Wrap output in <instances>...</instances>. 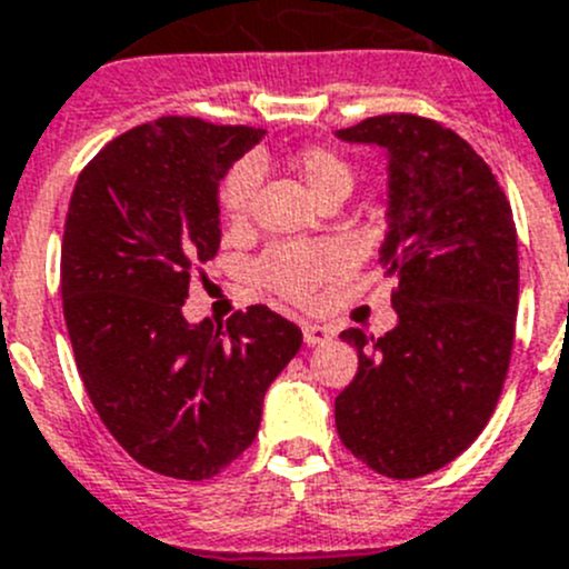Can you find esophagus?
Masks as SVG:
<instances>
[{"label":"esophagus","mask_w":569,"mask_h":569,"mask_svg":"<svg viewBox=\"0 0 569 569\" xmlns=\"http://www.w3.org/2000/svg\"><path fill=\"white\" fill-rule=\"evenodd\" d=\"M301 332H305L307 346H316V343H323V340H329V329L321 327V323H305Z\"/></svg>","instance_id":"obj_1"}]
</instances>
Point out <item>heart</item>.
I'll return each mask as SVG.
<instances>
[{
    "label": "heart",
    "mask_w": 569,
    "mask_h": 569,
    "mask_svg": "<svg viewBox=\"0 0 569 569\" xmlns=\"http://www.w3.org/2000/svg\"><path fill=\"white\" fill-rule=\"evenodd\" d=\"M290 167L299 172L305 187L318 203L332 198H346L355 187L351 164L329 148H305L290 159ZM259 187V170L253 161H240L226 176L220 187V207L231 226H246L251 218L253 194ZM340 268V253L332 246H276L259 257L253 276L264 288L284 299L305 301L327 276Z\"/></svg>",
    "instance_id": "b5f03b06"
}]
</instances>
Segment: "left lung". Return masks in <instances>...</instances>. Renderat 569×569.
<instances>
[{
  "label": "left lung",
  "instance_id": "8db88e82",
  "mask_svg": "<svg viewBox=\"0 0 569 569\" xmlns=\"http://www.w3.org/2000/svg\"><path fill=\"white\" fill-rule=\"evenodd\" d=\"M388 156L380 262L397 279V327L346 329L357 375L335 399L346 450L386 478L456 461L506 382L519 299L517 229L495 172L450 128L382 113L335 131Z\"/></svg>",
  "mask_w": 569,
  "mask_h": 569
}]
</instances>
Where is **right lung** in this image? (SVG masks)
<instances>
[{"instance_id":"right-lung-1","label":"right lung","mask_w":569,"mask_h":569,"mask_svg":"<svg viewBox=\"0 0 569 569\" xmlns=\"http://www.w3.org/2000/svg\"><path fill=\"white\" fill-rule=\"evenodd\" d=\"M262 133L161 117L108 142L69 200L61 296L80 380L122 450L167 478H214L242 456L301 349V329L264 305L226 329L181 312L220 248V181Z\"/></svg>"}]
</instances>
